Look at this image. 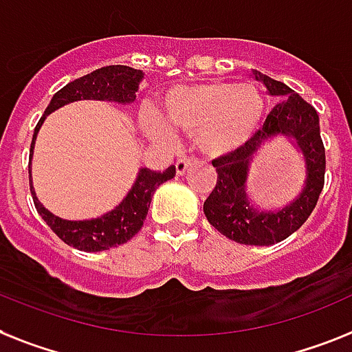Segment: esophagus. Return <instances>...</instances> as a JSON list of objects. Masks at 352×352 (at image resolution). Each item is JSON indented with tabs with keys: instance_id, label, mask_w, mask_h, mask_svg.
Listing matches in <instances>:
<instances>
[{
	"instance_id": "obj_1",
	"label": "esophagus",
	"mask_w": 352,
	"mask_h": 352,
	"mask_svg": "<svg viewBox=\"0 0 352 352\" xmlns=\"http://www.w3.org/2000/svg\"><path fill=\"white\" fill-rule=\"evenodd\" d=\"M196 164H197V158H192V156H190V158H187V156H182V158L176 162V173H178L179 176H183V174L187 173V170Z\"/></svg>"
}]
</instances>
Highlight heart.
<instances>
[{
  "label": "heart",
  "instance_id": "b5f03b06",
  "mask_svg": "<svg viewBox=\"0 0 352 352\" xmlns=\"http://www.w3.org/2000/svg\"><path fill=\"white\" fill-rule=\"evenodd\" d=\"M264 109V97L255 86L228 80L178 86L162 102L165 124L197 135L201 151L210 156L232 155L248 144L259 129ZM165 124L147 120L145 131L155 138H169Z\"/></svg>",
  "mask_w": 352,
  "mask_h": 352
}]
</instances>
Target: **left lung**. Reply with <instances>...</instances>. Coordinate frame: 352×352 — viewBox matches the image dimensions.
Masks as SVG:
<instances>
[{
	"mask_svg": "<svg viewBox=\"0 0 352 352\" xmlns=\"http://www.w3.org/2000/svg\"><path fill=\"white\" fill-rule=\"evenodd\" d=\"M254 75L266 86L270 95L283 97L284 100L270 111L263 127L250 138L248 144L232 155L212 162L216 167L217 183L203 203V212L208 223L228 239L241 245L270 246L289 237L311 216L324 188L326 149L322 144L320 120L315 107L284 82L261 72H254ZM277 134L293 138L301 149L307 164V182L301 194L286 208L274 212L259 211L249 203L245 179L260 145Z\"/></svg>",
	"mask_w": 352,
	"mask_h": 352,
	"instance_id": "8db88e82",
	"label": "left lung"
}]
</instances>
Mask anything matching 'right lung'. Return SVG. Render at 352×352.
I'll list each match as a JSON object with an SVG mask.
<instances>
[{"mask_svg": "<svg viewBox=\"0 0 352 352\" xmlns=\"http://www.w3.org/2000/svg\"><path fill=\"white\" fill-rule=\"evenodd\" d=\"M142 78H144L142 69L117 65L104 66V68L95 69L91 74L75 78L69 84H66L65 88H60L52 97L50 104L45 109V115L37 122L30 144V162L32 155H34L37 133H39L46 115H50L55 109H59L69 102H75V100H109V102L118 104L135 102ZM28 176H30V192L34 197L37 214L57 234V237L65 241L68 246H74V248L82 250V252H102V250H109L113 246L124 245L133 235L138 234V230L144 226L153 194L162 183L176 176V167L170 165L169 169H165L164 173L140 169L138 176H136V182L133 183V187L118 207H115L104 216L86 219V221H66V219L54 216L37 199L36 190L32 187L30 164H28Z\"/></svg>", "mask_w": 352, "mask_h": 352, "instance_id": "right-lung-1", "label": "right lung"}]
</instances>
